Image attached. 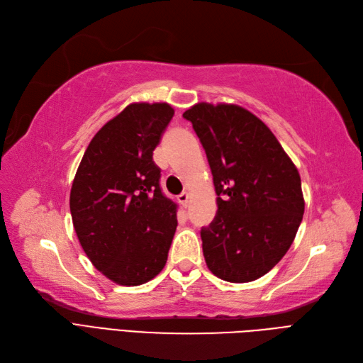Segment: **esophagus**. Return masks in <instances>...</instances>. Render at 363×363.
I'll list each match as a JSON object with an SVG mask.
<instances>
[{
    "mask_svg": "<svg viewBox=\"0 0 363 363\" xmlns=\"http://www.w3.org/2000/svg\"><path fill=\"white\" fill-rule=\"evenodd\" d=\"M178 201H179V203H182L184 206H186V203H189V201H190V193H186V191L181 193V194L178 196Z\"/></svg>",
    "mask_w": 363,
    "mask_h": 363,
    "instance_id": "esophagus-1",
    "label": "esophagus"
}]
</instances>
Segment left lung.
Masks as SVG:
<instances>
[{
  "instance_id": "obj_1",
  "label": "left lung",
  "mask_w": 363,
  "mask_h": 363,
  "mask_svg": "<svg viewBox=\"0 0 363 363\" xmlns=\"http://www.w3.org/2000/svg\"><path fill=\"white\" fill-rule=\"evenodd\" d=\"M193 123L211 167L217 213L202 228L205 262L232 284L252 282L284 258L301 223L300 173L259 118L237 104H194Z\"/></svg>"
}]
</instances>
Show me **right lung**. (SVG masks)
<instances>
[{"label": "right lung", "instance_id": "right-lung-1", "mask_svg": "<svg viewBox=\"0 0 363 363\" xmlns=\"http://www.w3.org/2000/svg\"><path fill=\"white\" fill-rule=\"evenodd\" d=\"M173 114L167 102L130 104L91 138L75 173L69 206L77 237L118 285L146 284L167 262L177 205L161 193L152 155Z\"/></svg>", "mask_w": 363, "mask_h": 363}]
</instances>
